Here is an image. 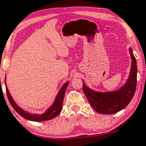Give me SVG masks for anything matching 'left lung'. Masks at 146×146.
Segmentation results:
<instances>
[{
  "instance_id": "1",
  "label": "left lung",
  "mask_w": 146,
  "mask_h": 146,
  "mask_svg": "<svg viewBox=\"0 0 146 146\" xmlns=\"http://www.w3.org/2000/svg\"><path fill=\"white\" fill-rule=\"evenodd\" d=\"M131 69L127 81L119 90L112 92H97L86 86L83 81V90L92 107L99 114H110L124 109L130 102L137 87V60L131 47Z\"/></svg>"
}]
</instances>
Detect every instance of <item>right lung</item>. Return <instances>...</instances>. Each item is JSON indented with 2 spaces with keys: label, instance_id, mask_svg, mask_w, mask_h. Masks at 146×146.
Returning a JSON list of instances; mask_svg holds the SVG:
<instances>
[{
  "label": "right lung",
  "instance_id": "obj_1",
  "mask_svg": "<svg viewBox=\"0 0 146 146\" xmlns=\"http://www.w3.org/2000/svg\"><path fill=\"white\" fill-rule=\"evenodd\" d=\"M6 80V76H5ZM69 84V81L66 82L61 88L58 91V94L55 97L54 103L50 106V108H48L45 112L42 113L41 114H32V113L28 112L27 111L24 110L23 109L19 107L16 103L15 102L13 97L11 96L10 92H9L7 86H6V81H5V86H6V92H7V95L8 99H9V103L13 107V108L16 110V112L19 113V114L24 118V119H27L29 121H44L50 120V119H54L56 117L57 115L60 114V111H61L62 108H63V98H64V95L66 91L67 87Z\"/></svg>",
  "mask_w": 146,
  "mask_h": 146
}]
</instances>
